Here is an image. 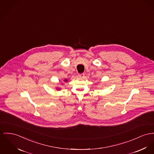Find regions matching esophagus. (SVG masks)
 <instances>
[{
	"label": "esophagus",
	"mask_w": 154,
	"mask_h": 154,
	"mask_svg": "<svg viewBox=\"0 0 154 154\" xmlns=\"http://www.w3.org/2000/svg\"><path fill=\"white\" fill-rule=\"evenodd\" d=\"M84 75H85L84 73H81V74H79V75H78V77H79V78H84Z\"/></svg>",
	"instance_id": "esophagus-1"
}]
</instances>
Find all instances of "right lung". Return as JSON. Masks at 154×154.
I'll return each mask as SVG.
<instances>
[{"label": "right lung", "instance_id": "obj_1", "mask_svg": "<svg viewBox=\"0 0 154 154\" xmlns=\"http://www.w3.org/2000/svg\"><path fill=\"white\" fill-rule=\"evenodd\" d=\"M64 81H65V82H67L68 81H67V79H65ZM57 89H58V90H60V89H59V88H57Z\"/></svg>", "mask_w": 154, "mask_h": 154}]
</instances>
